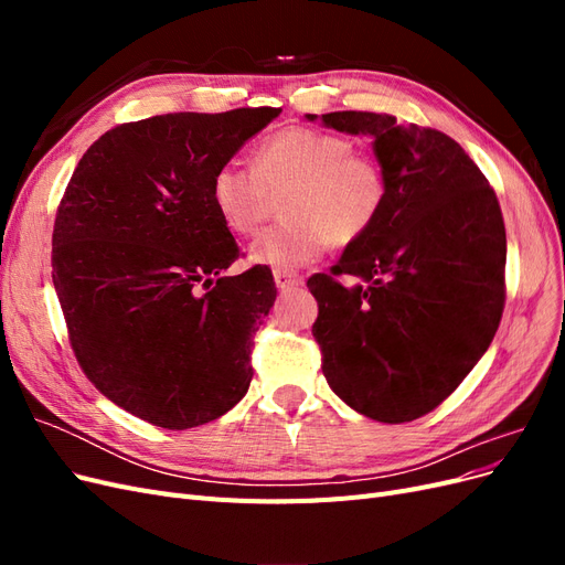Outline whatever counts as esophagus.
<instances>
[{"mask_svg":"<svg viewBox=\"0 0 565 565\" xmlns=\"http://www.w3.org/2000/svg\"><path fill=\"white\" fill-rule=\"evenodd\" d=\"M273 280H276L278 289H289V287L303 285V278L297 276V273H292V270H273Z\"/></svg>","mask_w":565,"mask_h":565,"instance_id":"esophagus-1","label":"esophagus"}]
</instances>
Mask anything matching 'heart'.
I'll list each match as a JSON object with an SVG mask.
<instances>
[{
    "label": "heart",
    "mask_w": 565,
    "mask_h": 565,
    "mask_svg": "<svg viewBox=\"0 0 565 565\" xmlns=\"http://www.w3.org/2000/svg\"><path fill=\"white\" fill-rule=\"evenodd\" d=\"M282 193L289 221L256 237L249 259L295 270L318 262L332 241L351 245L370 233L384 210L386 177L344 136L289 127L256 146L254 164L226 160L210 181L216 214L237 235L259 228L273 195Z\"/></svg>",
    "instance_id": "obj_1"
}]
</instances>
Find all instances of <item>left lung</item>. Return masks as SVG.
Returning <instances> with one entry per match:
<instances>
[{
  "instance_id": "8db88e82",
  "label": "left lung",
  "mask_w": 565,
  "mask_h": 565,
  "mask_svg": "<svg viewBox=\"0 0 565 565\" xmlns=\"http://www.w3.org/2000/svg\"><path fill=\"white\" fill-rule=\"evenodd\" d=\"M320 119L372 136L386 177L377 224L347 245L330 276L306 282L318 301L322 374L355 413L413 422L450 396L498 332L507 264L500 202L443 131L358 110ZM339 275L359 282L347 288Z\"/></svg>"
}]
</instances>
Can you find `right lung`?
<instances>
[{"mask_svg": "<svg viewBox=\"0 0 565 565\" xmlns=\"http://www.w3.org/2000/svg\"><path fill=\"white\" fill-rule=\"evenodd\" d=\"M280 108L169 113L106 131L84 152L54 224L51 278L77 363L134 417L193 429L252 382L270 268L241 256L210 181Z\"/></svg>", "mask_w": 565, "mask_h": 565, "instance_id": "obj_1", "label": "right lung"}]
</instances>
